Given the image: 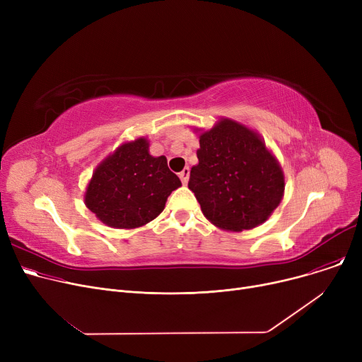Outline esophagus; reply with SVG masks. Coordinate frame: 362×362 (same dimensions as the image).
<instances>
[{
    "instance_id": "34e87169",
    "label": "esophagus",
    "mask_w": 362,
    "mask_h": 362,
    "mask_svg": "<svg viewBox=\"0 0 362 362\" xmlns=\"http://www.w3.org/2000/svg\"><path fill=\"white\" fill-rule=\"evenodd\" d=\"M179 177H180V180H182V183L183 185H186L187 183V180H189V168L186 167V168H183L180 173H179Z\"/></svg>"
}]
</instances>
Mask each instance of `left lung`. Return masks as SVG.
I'll list each match as a JSON object with an SVG mask.
<instances>
[{"instance_id":"8db88e82","label":"left lung","mask_w":362,"mask_h":362,"mask_svg":"<svg viewBox=\"0 0 362 362\" xmlns=\"http://www.w3.org/2000/svg\"><path fill=\"white\" fill-rule=\"evenodd\" d=\"M189 189L204 216L226 230L254 229L270 217L284 191L283 171L255 132L223 119L199 136Z\"/></svg>"}]
</instances>
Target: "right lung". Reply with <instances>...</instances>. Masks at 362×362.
Instances as JSON below:
<instances>
[{
	"label": "right lung",
	"instance_id": "1",
	"mask_svg": "<svg viewBox=\"0 0 362 362\" xmlns=\"http://www.w3.org/2000/svg\"><path fill=\"white\" fill-rule=\"evenodd\" d=\"M139 138L122 145L95 170L85 194L89 210L107 226L135 229L154 220L182 186L165 157H152Z\"/></svg>",
	"mask_w": 362,
	"mask_h": 362
}]
</instances>
